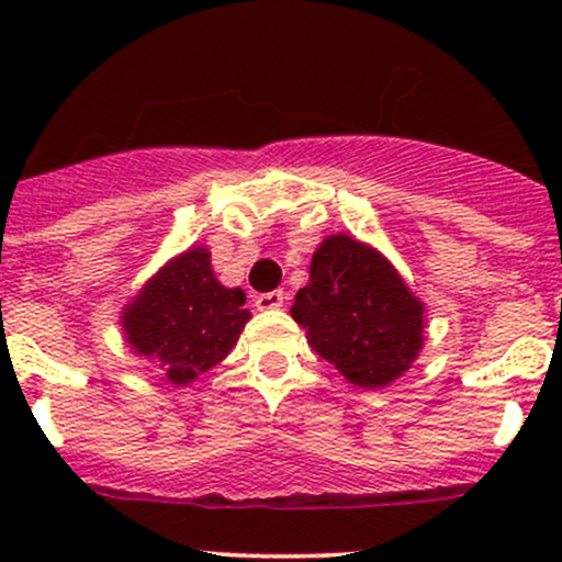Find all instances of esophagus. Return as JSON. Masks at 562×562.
Here are the masks:
<instances>
[{
  "mask_svg": "<svg viewBox=\"0 0 562 562\" xmlns=\"http://www.w3.org/2000/svg\"><path fill=\"white\" fill-rule=\"evenodd\" d=\"M282 303H285V293H282V290H272V293H261L259 299H256V306H259L261 312H274V308H280Z\"/></svg>",
  "mask_w": 562,
  "mask_h": 562,
  "instance_id": "34e87169",
  "label": "esophagus"
}]
</instances>
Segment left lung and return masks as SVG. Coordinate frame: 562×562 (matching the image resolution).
<instances>
[{"label": "left lung", "mask_w": 562, "mask_h": 562, "mask_svg": "<svg viewBox=\"0 0 562 562\" xmlns=\"http://www.w3.org/2000/svg\"><path fill=\"white\" fill-rule=\"evenodd\" d=\"M306 340L348 383L375 391L415 364L425 303L378 248L338 232L314 250L308 282L290 308Z\"/></svg>", "instance_id": "left-lung-1"}]
</instances>
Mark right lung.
<instances>
[{"label":"right lung","instance_id":"right-lung-1","mask_svg":"<svg viewBox=\"0 0 562 562\" xmlns=\"http://www.w3.org/2000/svg\"><path fill=\"white\" fill-rule=\"evenodd\" d=\"M250 312L240 288L216 280L211 250L192 245L158 269L121 312V330L137 357L169 385H190L240 338Z\"/></svg>","mask_w":562,"mask_h":562}]
</instances>
